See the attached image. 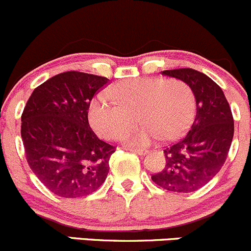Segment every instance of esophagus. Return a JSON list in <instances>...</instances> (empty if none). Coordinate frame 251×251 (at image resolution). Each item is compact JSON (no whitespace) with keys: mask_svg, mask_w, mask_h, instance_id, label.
Returning <instances> with one entry per match:
<instances>
[{"mask_svg":"<svg viewBox=\"0 0 251 251\" xmlns=\"http://www.w3.org/2000/svg\"><path fill=\"white\" fill-rule=\"evenodd\" d=\"M130 151L134 152V154H138V155H146L147 154V150L144 149H130Z\"/></svg>","mask_w":251,"mask_h":251,"instance_id":"34e87169","label":"esophagus"}]
</instances>
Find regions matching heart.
I'll list each match as a JSON object with an SVG mask.
<instances>
[{
	"mask_svg": "<svg viewBox=\"0 0 251 251\" xmlns=\"http://www.w3.org/2000/svg\"><path fill=\"white\" fill-rule=\"evenodd\" d=\"M106 94H99L88 107V119L95 132L113 141L123 137L130 147H146L161 138L173 141L185 132L195 114V95L181 79L131 78L118 81Z\"/></svg>",
	"mask_w": 251,
	"mask_h": 251,
	"instance_id": "1",
	"label": "heart"
}]
</instances>
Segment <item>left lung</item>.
Listing matches in <instances>:
<instances>
[{"instance_id":"8db88e82","label":"left lung","mask_w":251,"mask_h":251,"mask_svg":"<svg viewBox=\"0 0 251 251\" xmlns=\"http://www.w3.org/2000/svg\"><path fill=\"white\" fill-rule=\"evenodd\" d=\"M162 75L189 84L196 114L189 132L163 150L166 166L151 176V180L168 191H196L214 178L227 157L234 131L230 104L220 86L204 73L179 68Z\"/></svg>"}]
</instances>
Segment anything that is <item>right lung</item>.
I'll return each mask as SVG.
<instances>
[{
  "label": "right lung",
  "instance_id": "obj_1",
  "mask_svg": "<svg viewBox=\"0 0 251 251\" xmlns=\"http://www.w3.org/2000/svg\"><path fill=\"white\" fill-rule=\"evenodd\" d=\"M109 79L70 71L33 90L21 115L26 160L37 178L57 196L84 197L109 172L115 147L91 130L88 107Z\"/></svg>",
  "mask_w": 251,
  "mask_h": 251
}]
</instances>
